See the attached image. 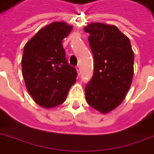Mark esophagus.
<instances>
[{"label": "esophagus", "instance_id": "34e87169", "mask_svg": "<svg viewBox=\"0 0 154 154\" xmlns=\"http://www.w3.org/2000/svg\"><path fill=\"white\" fill-rule=\"evenodd\" d=\"M77 74H78V76H80V74H81V67H80V66H77Z\"/></svg>", "mask_w": 154, "mask_h": 154}]
</instances>
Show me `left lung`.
Returning a JSON list of instances; mask_svg holds the SVG:
<instances>
[{
  "label": "left lung",
  "instance_id": "obj_1",
  "mask_svg": "<svg viewBox=\"0 0 154 154\" xmlns=\"http://www.w3.org/2000/svg\"><path fill=\"white\" fill-rule=\"evenodd\" d=\"M94 58V72L85 88L87 103L101 113L118 107L133 77L134 53L128 37L113 25L93 22L84 26Z\"/></svg>",
  "mask_w": 154,
  "mask_h": 154
}]
</instances>
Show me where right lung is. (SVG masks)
I'll return each instance as SVG.
<instances>
[{"mask_svg":"<svg viewBox=\"0 0 154 154\" xmlns=\"http://www.w3.org/2000/svg\"><path fill=\"white\" fill-rule=\"evenodd\" d=\"M72 27L65 21H55L40 29L25 45L21 68L26 88L44 108L64 103L77 80V70L68 64L62 46Z\"/></svg>","mask_w":154,"mask_h":154,"instance_id":"right-lung-1","label":"right lung"}]
</instances>
